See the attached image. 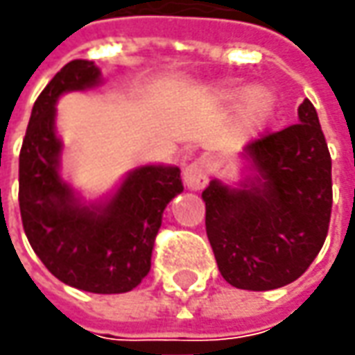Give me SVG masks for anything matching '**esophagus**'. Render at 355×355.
Here are the masks:
<instances>
[{
  "label": "esophagus",
  "mask_w": 355,
  "mask_h": 355,
  "mask_svg": "<svg viewBox=\"0 0 355 355\" xmlns=\"http://www.w3.org/2000/svg\"><path fill=\"white\" fill-rule=\"evenodd\" d=\"M209 163L206 159H196L184 168V184L190 190H200L208 184L209 178Z\"/></svg>",
  "instance_id": "obj_1"
}]
</instances>
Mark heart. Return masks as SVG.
Masks as SVG:
<instances>
[{"label": "heart", "mask_w": 355, "mask_h": 355, "mask_svg": "<svg viewBox=\"0 0 355 355\" xmlns=\"http://www.w3.org/2000/svg\"><path fill=\"white\" fill-rule=\"evenodd\" d=\"M218 96L221 101H229V103L243 98L241 122L250 132H257L260 128L266 126L274 116V110H276V96L264 87L248 89V87L241 85L237 81H227V83L219 87Z\"/></svg>", "instance_id": "b5f03b06"}]
</instances>
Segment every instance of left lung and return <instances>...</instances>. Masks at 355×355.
I'll use <instances>...</instances> for the list:
<instances>
[{
  "instance_id": "8db88e82",
  "label": "left lung",
  "mask_w": 355,
  "mask_h": 355,
  "mask_svg": "<svg viewBox=\"0 0 355 355\" xmlns=\"http://www.w3.org/2000/svg\"><path fill=\"white\" fill-rule=\"evenodd\" d=\"M239 159L235 187L214 178L202 192L218 268L239 289L288 286L317 259L332 209V161L309 98L297 124L248 144Z\"/></svg>"
}]
</instances>
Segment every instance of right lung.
<instances>
[{"mask_svg": "<svg viewBox=\"0 0 355 355\" xmlns=\"http://www.w3.org/2000/svg\"><path fill=\"white\" fill-rule=\"evenodd\" d=\"M101 83L95 62L73 60L38 95L19 155V208L31 247L60 282L91 293H126L149 274L163 211L184 188L173 165L132 168L96 202L64 180L58 98Z\"/></svg>", "mask_w": 355, "mask_h": 355, "instance_id": "right-lung-1", "label": "right lung"}]
</instances>
